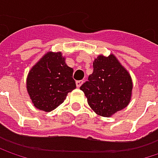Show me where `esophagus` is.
Here are the masks:
<instances>
[{
  "label": "esophagus",
  "mask_w": 158,
  "mask_h": 158,
  "mask_svg": "<svg viewBox=\"0 0 158 158\" xmlns=\"http://www.w3.org/2000/svg\"><path fill=\"white\" fill-rule=\"evenodd\" d=\"M83 82H84L83 80H78V81H76V85H77V87L79 88V87L83 84Z\"/></svg>",
  "instance_id": "1"
}]
</instances>
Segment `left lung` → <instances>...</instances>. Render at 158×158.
Listing matches in <instances>:
<instances>
[{"label": "left lung", "instance_id": "8db88e82", "mask_svg": "<svg viewBox=\"0 0 158 158\" xmlns=\"http://www.w3.org/2000/svg\"><path fill=\"white\" fill-rule=\"evenodd\" d=\"M132 89L131 76L113 55L99 56L93 62L92 74L80 87L90 108L104 117L129 104Z\"/></svg>", "mask_w": 158, "mask_h": 158}]
</instances>
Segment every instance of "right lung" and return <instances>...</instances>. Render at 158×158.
Instances as JSON below:
<instances>
[{
    "label": "right lung",
    "mask_w": 158,
    "mask_h": 158,
    "mask_svg": "<svg viewBox=\"0 0 158 158\" xmlns=\"http://www.w3.org/2000/svg\"><path fill=\"white\" fill-rule=\"evenodd\" d=\"M73 69L67 66L60 52L46 54L30 70L27 91L34 105L41 110L51 111L59 106L69 92L76 88Z\"/></svg>",
    "instance_id": "obj_1"
}]
</instances>
